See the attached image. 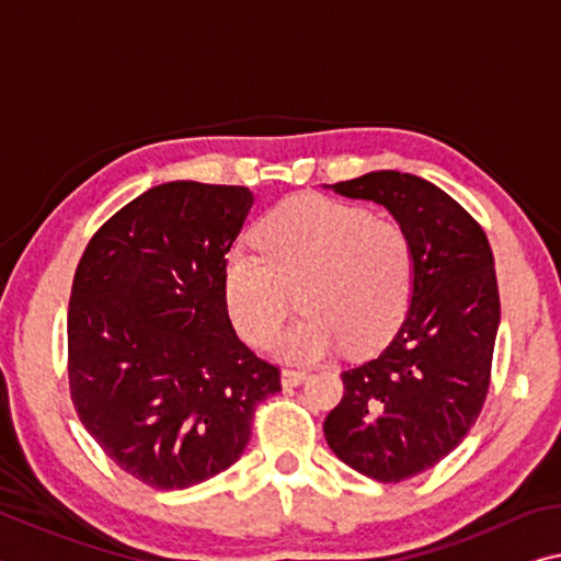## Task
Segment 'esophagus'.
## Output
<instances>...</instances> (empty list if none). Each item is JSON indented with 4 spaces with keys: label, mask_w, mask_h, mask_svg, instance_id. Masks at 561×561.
Here are the masks:
<instances>
[{
    "label": "esophagus",
    "mask_w": 561,
    "mask_h": 561,
    "mask_svg": "<svg viewBox=\"0 0 561 561\" xmlns=\"http://www.w3.org/2000/svg\"><path fill=\"white\" fill-rule=\"evenodd\" d=\"M309 371L307 369H284L282 371V385L284 387H297L307 379Z\"/></svg>",
    "instance_id": "34e87169"
}]
</instances>
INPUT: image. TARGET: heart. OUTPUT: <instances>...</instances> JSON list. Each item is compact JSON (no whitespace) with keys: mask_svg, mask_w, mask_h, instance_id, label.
I'll return each instance as SVG.
<instances>
[{"mask_svg":"<svg viewBox=\"0 0 561 561\" xmlns=\"http://www.w3.org/2000/svg\"><path fill=\"white\" fill-rule=\"evenodd\" d=\"M256 249L237 247L225 264V301L252 346L277 336L299 289V317L274 344L287 362H314L340 346L364 352L402 324L414 291V252L394 221L357 204L297 197L256 229Z\"/></svg>","mask_w":561,"mask_h":561,"instance_id":"b5f03b06","label":"heart"}]
</instances>
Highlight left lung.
<instances>
[{"label":"left lung","mask_w":561,"mask_h":561,"mask_svg":"<svg viewBox=\"0 0 561 561\" xmlns=\"http://www.w3.org/2000/svg\"><path fill=\"white\" fill-rule=\"evenodd\" d=\"M381 204L414 252L404 322L375 359L342 371L324 420L329 449L377 482L422 474L459 447L482 412L500 329L494 256L482 227L439 186L394 169L329 184Z\"/></svg>","instance_id":"1"}]
</instances>
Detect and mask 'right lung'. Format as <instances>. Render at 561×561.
Returning <instances> with one entry per match:
<instances>
[{
    "label": "right lung",
    "mask_w": 561,
    "mask_h": 561,
    "mask_svg": "<svg viewBox=\"0 0 561 561\" xmlns=\"http://www.w3.org/2000/svg\"><path fill=\"white\" fill-rule=\"evenodd\" d=\"M247 186L167 182L87 244L67 317L69 392L114 465L154 489L225 472L252 437L279 369L229 322L225 264Z\"/></svg>",
    "instance_id": "obj_1"
}]
</instances>
